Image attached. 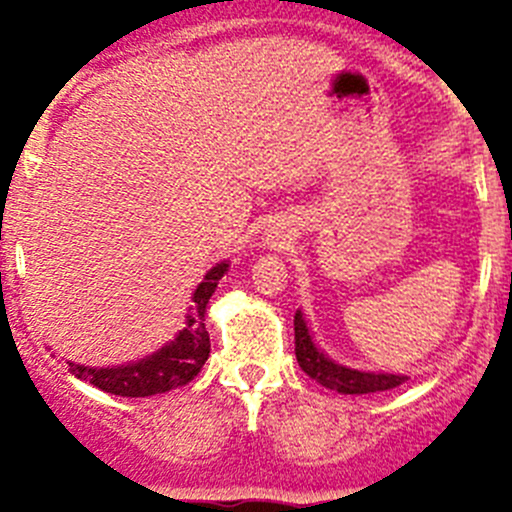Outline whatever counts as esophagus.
I'll return each instance as SVG.
<instances>
[{"instance_id": "esophagus-1", "label": "esophagus", "mask_w": 512, "mask_h": 512, "mask_svg": "<svg viewBox=\"0 0 512 512\" xmlns=\"http://www.w3.org/2000/svg\"><path fill=\"white\" fill-rule=\"evenodd\" d=\"M271 246H282V243H277V241H274V243H271Z\"/></svg>"}]
</instances>
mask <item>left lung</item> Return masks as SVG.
I'll use <instances>...</instances> for the list:
<instances>
[{
    "mask_svg": "<svg viewBox=\"0 0 512 512\" xmlns=\"http://www.w3.org/2000/svg\"><path fill=\"white\" fill-rule=\"evenodd\" d=\"M295 354L297 364L310 379L320 382L328 390H336L341 395H372V392H387L408 382L402 374H382V372H359V369H348V366L336 364L333 359L315 346L307 328V320L302 312H295Z\"/></svg>",
    "mask_w": 512,
    "mask_h": 512,
    "instance_id": "obj_1",
    "label": "left lung"
}]
</instances>
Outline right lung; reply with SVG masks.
I'll list each match as a JSON object with an SVG mask.
<instances>
[{
    "label": "right lung",
    "mask_w": 512,
    "mask_h": 512,
    "mask_svg": "<svg viewBox=\"0 0 512 512\" xmlns=\"http://www.w3.org/2000/svg\"><path fill=\"white\" fill-rule=\"evenodd\" d=\"M228 271V264L220 261L205 274L197 289L187 315V325L179 336L161 346L156 354L122 366H81L69 364V372L84 382L94 384L102 392L120 397H151L169 392L174 387L192 382L210 356V333L205 328V312L217 282Z\"/></svg>",
    "instance_id": "add662e5"
}]
</instances>
